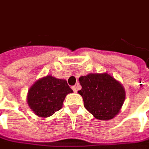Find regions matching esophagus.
Masks as SVG:
<instances>
[{
  "instance_id": "obj_1",
  "label": "esophagus",
  "mask_w": 149,
  "mask_h": 149,
  "mask_svg": "<svg viewBox=\"0 0 149 149\" xmlns=\"http://www.w3.org/2000/svg\"><path fill=\"white\" fill-rule=\"evenodd\" d=\"M72 90H73V92H74V93H77V85L72 86Z\"/></svg>"
}]
</instances>
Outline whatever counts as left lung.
<instances>
[{"label":"left lung","instance_id":"left-lung-1","mask_svg":"<svg viewBox=\"0 0 149 149\" xmlns=\"http://www.w3.org/2000/svg\"><path fill=\"white\" fill-rule=\"evenodd\" d=\"M84 108L97 120H109L117 115L125 100L122 84L108 73H89L79 78Z\"/></svg>","mask_w":149,"mask_h":149}]
</instances>
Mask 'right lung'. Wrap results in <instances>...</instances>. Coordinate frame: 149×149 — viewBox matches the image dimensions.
I'll return each instance as SVG.
<instances>
[{
	"label": "right lung",
	"mask_w": 149,
	"mask_h": 149,
	"mask_svg": "<svg viewBox=\"0 0 149 149\" xmlns=\"http://www.w3.org/2000/svg\"><path fill=\"white\" fill-rule=\"evenodd\" d=\"M72 93L73 91L65 80L48 75L31 86L28 92L27 102L37 116L45 118L61 109L65 97Z\"/></svg>",
	"instance_id": "add662e5"
}]
</instances>
